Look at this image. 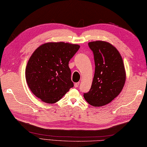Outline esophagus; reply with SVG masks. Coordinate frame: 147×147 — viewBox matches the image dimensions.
<instances>
[{
	"instance_id": "34e87169",
	"label": "esophagus",
	"mask_w": 147,
	"mask_h": 147,
	"mask_svg": "<svg viewBox=\"0 0 147 147\" xmlns=\"http://www.w3.org/2000/svg\"><path fill=\"white\" fill-rule=\"evenodd\" d=\"M79 85H80V83L79 82L74 83V87H75V88H78V87L79 86Z\"/></svg>"
}]
</instances>
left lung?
Here are the masks:
<instances>
[{"mask_svg": "<svg viewBox=\"0 0 147 147\" xmlns=\"http://www.w3.org/2000/svg\"><path fill=\"white\" fill-rule=\"evenodd\" d=\"M93 53L95 74L91 88L83 96L94 107L108 104L123 90L126 73L121 56L113 45L104 41L88 43Z\"/></svg>", "mask_w": 147, "mask_h": 147, "instance_id": "left-lung-1", "label": "left lung"}]
</instances>
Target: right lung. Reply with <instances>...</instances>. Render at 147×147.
I'll use <instances>...</instances> for the list:
<instances>
[{"instance_id": "add662e5", "label": "right lung", "mask_w": 147, "mask_h": 147, "mask_svg": "<svg viewBox=\"0 0 147 147\" xmlns=\"http://www.w3.org/2000/svg\"><path fill=\"white\" fill-rule=\"evenodd\" d=\"M80 47L68 43L51 42L35 50L28 62L25 75L28 85L36 97L54 104L73 87L68 64Z\"/></svg>"}]
</instances>
